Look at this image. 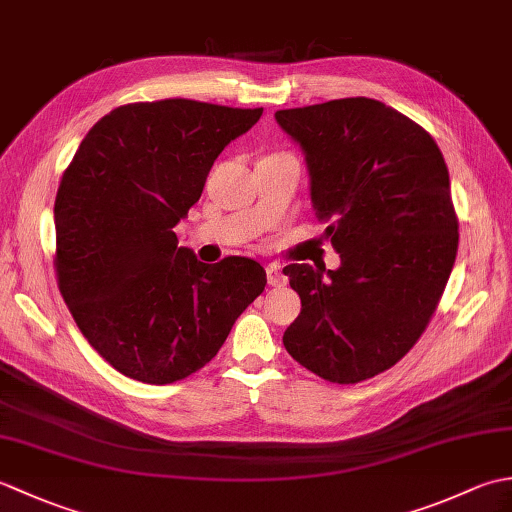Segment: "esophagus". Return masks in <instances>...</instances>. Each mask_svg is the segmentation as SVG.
Segmentation results:
<instances>
[{"mask_svg": "<svg viewBox=\"0 0 512 512\" xmlns=\"http://www.w3.org/2000/svg\"><path fill=\"white\" fill-rule=\"evenodd\" d=\"M266 275H268V284L273 286V288L286 286L288 277H286V273H284V266H281V264H268V268H266Z\"/></svg>", "mask_w": 512, "mask_h": 512, "instance_id": "34e87169", "label": "esophagus"}]
</instances>
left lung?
<instances>
[{
	"label": "left lung",
	"mask_w": 512,
	"mask_h": 512,
	"mask_svg": "<svg viewBox=\"0 0 512 512\" xmlns=\"http://www.w3.org/2000/svg\"><path fill=\"white\" fill-rule=\"evenodd\" d=\"M306 156L310 200L341 266L290 264L288 354L330 383L396 365L436 312L458 255L442 151L405 114L356 96L275 114Z\"/></svg>",
	"instance_id": "8db88e82"
}]
</instances>
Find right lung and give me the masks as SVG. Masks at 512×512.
<instances>
[{"instance_id": "right-lung-1", "label": "right lung", "mask_w": 512, "mask_h": 512, "mask_svg": "<svg viewBox=\"0 0 512 512\" xmlns=\"http://www.w3.org/2000/svg\"><path fill=\"white\" fill-rule=\"evenodd\" d=\"M262 112L189 99L116 107L65 169L54 200L59 290L121 374L169 385L198 372L264 292L255 259L202 264L173 233L215 158Z\"/></svg>"}]
</instances>
